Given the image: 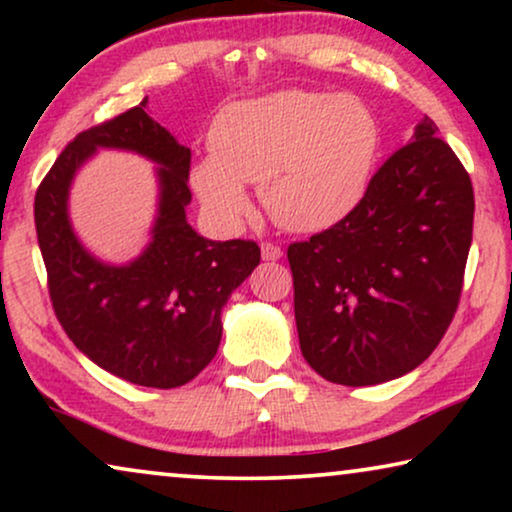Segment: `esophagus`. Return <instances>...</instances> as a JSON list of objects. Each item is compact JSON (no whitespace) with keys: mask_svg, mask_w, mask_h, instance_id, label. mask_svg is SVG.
<instances>
[{"mask_svg":"<svg viewBox=\"0 0 512 512\" xmlns=\"http://www.w3.org/2000/svg\"><path fill=\"white\" fill-rule=\"evenodd\" d=\"M282 247H277V244H272V242H263L261 244V256H263V261H279V258H282Z\"/></svg>","mask_w":512,"mask_h":512,"instance_id":"1","label":"esophagus"}]
</instances>
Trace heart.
Masks as SVG:
<instances>
[{
  "mask_svg": "<svg viewBox=\"0 0 512 512\" xmlns=\"http://www.w3.org/2000/svg\"><path fill=\"white\" fill-rule=\"evenodd\" d=\"M212 153L191 186L216 228L247 219V184L277 223L296 233L331 228L359 207L373 179L380 125L352 95L279 90L228 104L209 130Z\"/></svg>",
  "mask_w": 512,
  "mask_h": 512,
  "instance_id": "heart-1",
  "label": "heart"
}]
</instances>
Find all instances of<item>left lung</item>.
Wrapping results in <instances>:
<instances>
[{
	"mask_svg": "<svg viewBox=\"0 0 512 512\" xmlns=\"http://www.w3.org/2000/svg\"><path fill=\"white\" fill-rule=\"evenodd\" d=\"M436 135L424 116L352 214L286 251L300 352L328 382L396 380L452 324L475 200L464 165Z\"/></svg>",
	"mask_w": 512,
	"mask_h": 512,
	"instance_id": "obj_1",
	"label": "left lung"
}]
</instances>
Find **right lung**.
<instances>
[{"mask_svg": "<svg viewBox=\"0 0 512 512\" xmlns=\"http://www.w3.org/2000/svg\"><path fill=\"white\" fill-rule=\"evenodd\" d=\"M97 148H121L159 165V214L135 262L109 266L68 223V186ZM191 149L146 114V100L67 144L34 198L39 249L55 317L69 340L107 373L139 387L174 389L214 359L221 310L261 261L251 240L212 242L186 221Z\"/></svg>", "mask_w": 512, "mask_h": 512, "instance_id": "add662e5", "label": "right lung"}]
</instances>
